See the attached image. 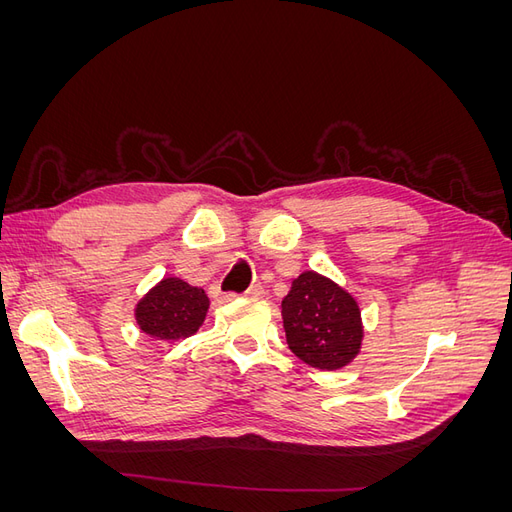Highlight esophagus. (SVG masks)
<instances>
[{
	"instance_id": "esophagus-1",
	"label": "esophagus",
	"mask_w": 512,
	"mask_h": 512,
	"mask_svg": "<svg viewBox=\"0 0 512 512\" xmlns=\"http://www.w3.org/2000/svg\"><path fill=\"white\" fill-rule=\"evenodd\" d=\"M262 294H265V290H262V286H260V284H254V286H250V288H247V290L243 292V297H247V299H262Z\"/></svg>"
}]
</instances>
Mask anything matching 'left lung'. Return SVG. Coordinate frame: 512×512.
Here are the masks:
<instances>
[{
	"mask_svg": "<svg viewBox=\"0 0 512 512\" xmlns=\"http://www.w3.org/2000/svg\"><path fill=\"white\" fill-rule=\"evenodd\" d=\"M288 348L316 369L348 365L361 348V312L346 290L314 271L301 273L282 301Z\"/></svg>",
	"mask_w": 512,
	"mask_h": 512,
	"instance_id": "left-lung-1",
	"label": "left lung"
}]
</instances>
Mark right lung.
<instances>
[{
    "label": "right lung",
    "mask_w": 512,
    "mask_h": 512,
    "mask_svg": "<svg viewBox=\"0 0 512 512\" xmlns=\"http://www.w3.org/2000/svg\"><path fill=\"white\" fill-rule=\"evenodd\" d=\"M209 299L203 288L185 284L179 277H166L136 307V320L143 333L160 342L190 337L205 320Z\"/></svg>",
    "instance_id": "right-lung-1"
}]
</instances>
